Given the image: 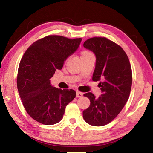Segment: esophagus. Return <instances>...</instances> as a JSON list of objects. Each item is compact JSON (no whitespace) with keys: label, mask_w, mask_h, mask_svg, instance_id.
Wrapping results in <instances>:
<instances>
[{"label":"esophagus","mask_w":153,"mask_h":153,"mask_svg":"<svg viewBox=\"0 0 153 153\" xmlns=\"http://www.w3.org/2000/svg\"><path fill=\"white\" fill-rule=\"evenodd\" d=\"M82 96H83V93L80 92L79 91H77L76 92V96H77L78 98H81Z\"/></svg>","instance_id":"esophagus-1"}]
</instances>
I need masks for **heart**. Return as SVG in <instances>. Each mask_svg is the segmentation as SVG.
I'll use <instances>...</instances> for the list:
<instances>
[{
    "label": "heart",
    "instance_id": "obj_1",
    "mask_svg": "<svg viewBox=\"0 0 153 153\" xmlns=\"http://www.w3.org/2000/svg\"><path fill=\"white\" fill-rule=\"evenodd\" d=\"M89 53H91L90 51H82V54H81V56L82 55H87V54H89Z\"/></svg>",
    "mask_w": 153,
    "mask_h": 153
}]
</instances>
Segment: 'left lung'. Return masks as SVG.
<instances>
[{
  "label": "left lung",
  "instance_id": "1",
  "mask_svg": "<svg viewBox=\"0 0 153 153\" xmlns=\"http://www.w3.org/2000/svg\"><path fill=\"white\" fill-rule=\"evenodd\" d=\"M84 48L96 55L92 80L100 81L102 94L98 98L91 92L84 94L90 101L83 111L86 123L94 126H105L116 118L129 99L132 85V71L128 57L120 45L105 37L87 39Z\"/></svg>",
  "mask_w": 153,
  "mask_h": 153
}]
</instances>
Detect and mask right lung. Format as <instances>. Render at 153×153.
Here are the masks:
<instances>
[{
  "label": "right lung",
  "mask_w": 153,
  "mask_h": 153,
  "mask_svg": "<svg viewBox=\"0 0 153 153\" xmlns=\"http://www.w3.org/2000/svg\"><path fill=\"white\" fill-rule=\"evenodd\" d=\"M81 41L48 36L33 43L25 52L18 67L17 86L25 110L33 120L44 125L57 123L67 105L75 98L74 90L55 88L49 79L63 68Z\"/></svg>",
  "instance_id": "add662e5"
}]
</instances>
